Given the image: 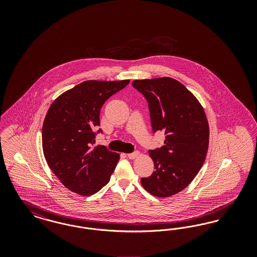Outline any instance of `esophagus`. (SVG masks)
<instances>
[{
	"mask_svg": "<svg viewBox=\"0 0 257 257\" xmlns=\"http://www.w3.org/2000/svg\"><path fill=\"white\" fill-rule=\"evenodd\" d=\"M139 155H140V152H139V151H136V152H133V153L127 154V157H128L129 159H135V158H137Z\"/></svg>",
	"mask_w": 257,
	"mask_h": 257,
	"instance_id": "1",
	"label": "esophagus"
}]
</instances>
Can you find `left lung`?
I'll use <instances>...</instances> for the list:
<instances>
[{"label":"left lung","mask_w":257,"mask_h":257,"mask_svg":"<svg viewBox=\"0 0 257 257\" xmlns=\"http://www.w3.org/2000/svg\"><path fill=\"white\" fill-rule=\"evenodd\" d=\"M132 85L148 102L152 130L166 134L163 147L149 150L155 171L141 183L152 196H173L194 180L206 158L205 111L196 96L171 77L135 80Z\"/></svg>","instance_id":"8db88e82"}]
</instances>
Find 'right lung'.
<instances>
[{"label": "right lung", "mask_w": 257, "mask_h": 257, "mask_svg": "<svg viewBox=\"0 0 257 257\" xmlns=\"http://www.w3.org/2000/svg\"><path fill=\"white\" fill-rule=\"evenodd\" d=\"M129 82L85 81L51 104L42 126L43 154L55 175L73 193L91 196L110 181L119 154L104 146L91 147L92 130L100 126L103 104Z\"/></svg>", "instance_id": "obj_1"}]
</instances>
